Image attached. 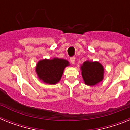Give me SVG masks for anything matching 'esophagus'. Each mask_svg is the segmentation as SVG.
<instances>
[{
  "label": "esophagus",
  "instance_id": "1",
  "mask_svg": "<svg viewBox=\"0 0 130 130\" xmlns=\"http://www.w3.org/2000/svg\"><path fill=\"white\" fill-rule=\"evenodd\" d=\"M70 61H71V63H72V64H74V63H75V58L74 57H71L70 58Z\"/></svg>",
  "mask_w": 130,
  "mask_h": 130
}]
</instances>
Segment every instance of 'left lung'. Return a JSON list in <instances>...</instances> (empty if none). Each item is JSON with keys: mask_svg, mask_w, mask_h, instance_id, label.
Instances as JSON below:
<instances>
[{"mask_svg": "<svg viewBox=\"0 0 130 130\" xmlns=\"http://www.w3.org/2000/svg\"><path fill=\"white\" fill-rule=\"evenodd\" d=\"M81 75L85 85L94 86L103 81L104 68L97 61L86 60L81 66Z\"/></svg>", "mask_w": 130, "mask_h": 130, "instance_id": "1", "label": "left lung"}]
</instances>
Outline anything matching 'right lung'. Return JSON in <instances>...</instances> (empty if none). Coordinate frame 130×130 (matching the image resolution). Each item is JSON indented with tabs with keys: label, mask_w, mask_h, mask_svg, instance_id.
Returning <instances> with one entry per match:
<instances>
[{
	"label": "right lung",
	"mask_w": 130,
	"mask_h": 130,
	"mask_svg": "<svg viewBox=\"0 0 130 130\" xmlns=\"http://www.w3.org/2000/svg\"><path fill=\"white\" fill-rule=\"evenodd\" d=\"M70 66L68 60L63 58H53L52 59L41 60L36 66L38 77L43 83L55 85L61 79L65 68Z\"/></svg>",
	"instance_id": "obj_1"
}]
</instances>
